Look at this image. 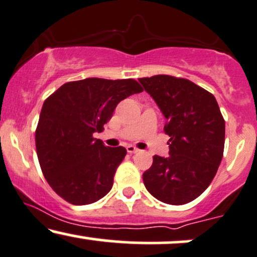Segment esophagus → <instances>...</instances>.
<instances>
[{
    "label": "esophagus",
    "instance_id": "34e87169",
    "mask_svg": "<svg viewBox=\"0 0 257 257\" xmlns=\"http://www.w3.org/2000/svg\"><path fill=\"white\" fill-rule=\"evenodd\" d=\"M126 152H128V153H138L139 150L135 146H133V145H129V146H126Z\"/></svg>",
    "mask_w": 257,
    "mask_h": 257
}]
</instances>
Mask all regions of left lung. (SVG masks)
Returning <instances> with one entry per match:
<instances>
[{"mask_svg": "<svg viewBox=\"0 0 257 257\" xmlns=\"http://www.w3.org/2000/svg\"><path fill=\"white\" fill-rule=\"evenodd\" d=\"M139 81L154 99L166 122L169 154L154 156L144 184L157 200L184 205L205 191L222 159L225 120L214 95L187 79L170 75Z\"/></svg>", "mask_w": 257, "mask_h": 257, "instance_id": "left-lung-1", "label": "left lung"}]
</instances>
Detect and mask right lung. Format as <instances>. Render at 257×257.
<instances>
[{
    "label": "right lung",
    "mask_w": 257,
    "mask_h": 257,
    "mask_svg": "<svg viewBox=\"0 0 257 257\" xmlns=\"http://www.w3.org/2000/svg\"><path fill=\"white\" fill-rule=\"evenodd\" d=\"M142 87L133 79L88 78L67 82L43 104L36 131L43 175L62 199L89 205L111 190L124 147H107L94 133L112 117L120 100Z\"/></svg>",
    "instance_id": "right-lung-1"
}]
</instances>
